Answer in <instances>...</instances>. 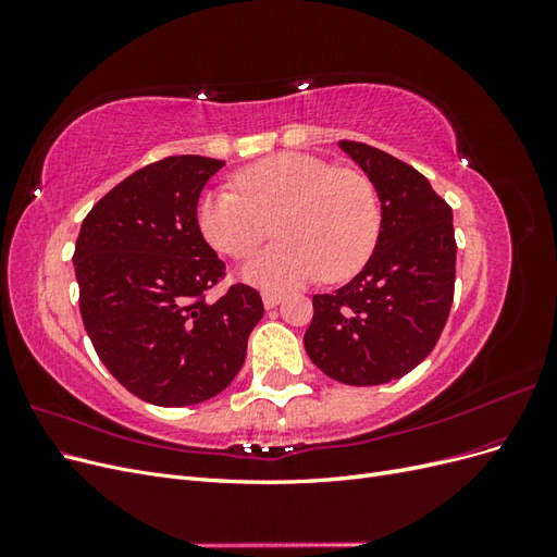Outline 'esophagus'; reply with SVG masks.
I'll list each match as a JSON object with an SVG mask.
<instances>
[{"mask_svg":"<svg viewBox=\"0 0 557 557\" xmlns=\"http://www.w3.org/2000/svg\"><path fill=\"white\" fill-rule=\"evenodd\" d=\"M262 301H264V307L267 309H274L278 301H281V293H272V290H264L262 293Z\"/></svg>","mask_w":557,"mask_h":557,"instance_id":"34e87169","label":"esophagus"}]
</instances>
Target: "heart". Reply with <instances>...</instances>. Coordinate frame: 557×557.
Instances as JSON below:
<instances>
[{"label":"heart","instance_id":"heart-1","mask_svg":"<svg viewBox=\"0 0 557 557\" xmlns=\"http://www.w3.org/2000/svg\"><path fill=\"white\" fill-rule=\"evenodd\" d=\"M234 190L201 197L197 223L205 239L232 260H248L276 223L281 246L246 267V278L283 290L315 278L342 281L372 256L381 230L374 183L327 160L278 153L234 176Z\"/></svg>","mask_w":557,"mask_h":557}]
</instances>
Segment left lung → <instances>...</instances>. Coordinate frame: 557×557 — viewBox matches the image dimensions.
I'll list each match as a JSON object with an SVG mask.
<instances>
[{"label": "left lung", "instance_id": "left-lung-1", "mask_svg": "<svg viewBox=\"0 0 557 557\" xmlns=\"http://www.w3.org/2000/svg\"><path fill=\"white\" fill-rule=\"evenodd\" d=\"M374 183L381 232L362 272L313 295L305 348L346 385L401 379L440 342L455 290L453 211L411 164L360 141H339Z\"/></svg>", "mask_w": 557, "mask_h": 557}]
</instances>
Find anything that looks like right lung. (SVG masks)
I'll return each instance as SVG.
<instances>
[{
  "mask_svg": "<svg viewBox=\"0 0 557 557\" xmlns=\"http://www.w3.org/2000/svg\"><path fill=\"white\" fill-rule=\"evenodd\" d=\"M223 160L172 156L109 190L81 225L74 269L81 318L99 360L132 395L190 407L239 374L264 313L256 288L234 283L201 237L197 201Z\"/></svg>",
  "mask_w": 557,
  "mask_h": 557,
  "instance_id": "1",
  "label": "right lung"
}]
</instances>
